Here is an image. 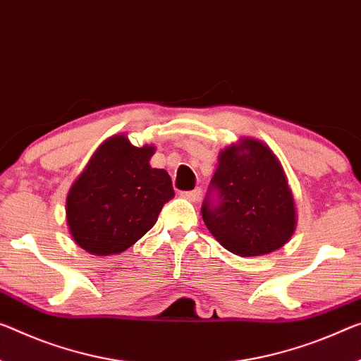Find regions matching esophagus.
<instances>
[{"mask_svg": "<svg viewBox=\"0 0 361 361\" xmlns=\"http://www.w3.org/2000/svg\"><path fill=\"white\" fill-rule=\"evenodd\" d=\"M180 197L188 200V202H198V200L202 198V190H200V188H195V190L192 192H182Z\"/></svg>", "mask_w": 361, "mask_h": 361, "instance_id": "1", "label": "esophagus"}]
</instances>
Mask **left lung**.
Returning a JSON list of instances; mask_svg holds the SVG:
<instances>
[{
    "instance_id": "obj_1",
    "label": "left lung",
    "mask_w": 361,
    "mask_h": 361,
    "mask_svg": "<svg viewBox=\"0 0 361 361\" xmlns=\"http://www.w3.org/2000/svg\"><path fill=\"white\" fill-rule=\"evenodd\" d=\"M218 198L204 200V226L238 257L268 255L295 231L297 209L284 168L264 142L253 137L221 149L212 179Z\"/></svg>"
}]
</instances>
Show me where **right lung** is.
Segmentation results:
<instances>
[{
  "instance_id": "add662e5",
  "label": "right lung",
  "mask_w": 361,
  "mask_h": 361,
  "mask_svg": "<svg viewBox=\"0 0 361 361\" xmlns=\"http://www.w3.org/2000/svg\"><path fill=\"white\" fill-rule=\"evenodd\" d=\"M153 145H132L126 134L104 140L66 198V221L77 245L97 257L134 245L174 197L168 171L149 166Z\"/></svg>"
}]
</instances>
